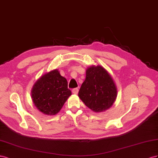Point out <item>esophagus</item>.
<instances>
[{
  "label": "esophagus",
  "mask_w": 158,
  "mask_h": 158,
  "mask_svg": "<svg viewBox=\"0 0 158 158\" xmlns=\"http://www.w3.org/2000/svg\"><path fill=\"white\" fill-rule=\"evenodd\" d=\"M78 91H79V89L77 88H74L72 89V93H73V94H77L78 93Z\"/></svg>",
  "instance_id": "34e87169"
}]
</instances>
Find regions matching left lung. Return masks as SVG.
I'll use <instances>...</instances> for the list:
<instances>
[{
    "mask_svg": "<svg viewBox=\"0 0 158 158\" xmlns=\"http://www.w3.org/2000/svg\"><path fill=\"white\" fill-rule=\"evenodd\" d=\"M85 105L95 112H104L114 102L117 89L110 75L101 65L91 66L86 70V78L79 91Z\"/></svg>",
    "mask_w": 158,
    "mask_h": 158,
    "instance_id": "1",
    "label": "left lung"
}]
</instances>
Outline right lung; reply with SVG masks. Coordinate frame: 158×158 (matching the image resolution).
<instances>
[{
    "label": "right lung",
    "mask_w": 158,
    "mask_h": 158,
    "mask_svg": "<svg viewBox=\"0 0 158 158\" xmlns=\"http://www.w3.org/2000/svg\"><path fill=\"white\" fill-rule=\"evenodd\" d=\"M71 95V91L67 88V79L60 75L57 69L42 75L31 89L34 105L46 115L58 113Z\"/></svg>",
    "instance_id": "right-lung-1"
}]
</instances>
